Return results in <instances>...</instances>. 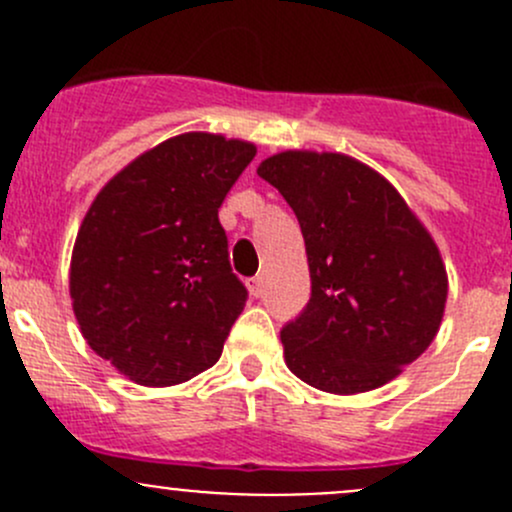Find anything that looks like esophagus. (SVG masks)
Listing matches in <instances>:
<instances>
[{
	"label": "esophagus",
	"instance_id": "obj_1",
	"mask_svg": "<svg viewBox=\"0 0 512 512\" xmlns=\"http://www.w3.org/2000/svg\"><path fill=\"white\" fill-rule=\"evenodd\" d=\"M247 289H250L252 297H262V294H265V285H262V277L260 275L250 277V280H247Z\"/></svg>",
	"mask_w": 512,
	"mask_h": 512
}]
</instances>
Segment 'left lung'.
<instances>
[{
	"mask_svg": "<svg viewBox=\"0 0 512 512\" xmlns=\"http://www.w3.org/2000/svg\"><path fill=\"white\" fill-rule=\"evenodd\" d=\"M257 175L297 215L312 277L307 307L280 332L289 371L329 394L396 379L446 309L433 237L384 175L342 153H277Z\"/></svg>",
	"mask_w": 512,
	"mask_h": 512,
	"instance_id": "obj_1",
	"label": "left lung"
}]
</instances>
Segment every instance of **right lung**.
<instances>
[{
  "instance_id": "right-lung-1",
  "label": "right lung",
  "mask_w": 512,
  "mask_h": 512,
  "mask_svg": "<svg viewBox=\"0 0 512 512\" xmlns=\"http://www.w3.org/2000/svg\"><path fill=\"white\" fill-rule=\"evenodd\" d=\"M257 148L215 133L163 141L91 203L69 292L89 347L141 386H173L223 354L247 289L218 208Z\"/></svg>"
}]
</instances>
